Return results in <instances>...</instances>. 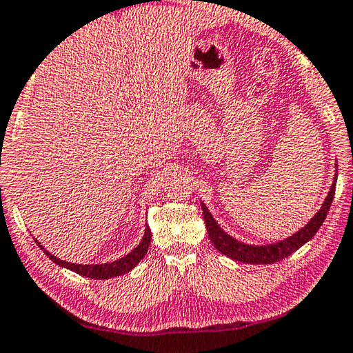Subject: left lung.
<instances>
[{"label": "left lung", "instance_id": "8db88e82", "mask_svg": "<svg viewBox=\"0 0 353 353\" xmlns=\"http://www.w3.org/2000/svg\"><path fill=\"white\" fill-rule=\"evenodd\" d=\"M336 178H338V173H334L332 188L328 190V195L325 197V200H323L321 210L316 212L314 217L311 219L303 228L296 231V233L290 236V238L274 242V244H265V245L245 244V242H241L238 239H234L233 236H230L228 233H225V231L221 228V225L216 222V219L212 217L211 212L208 211L206 205L201 203L208 236H210L212 245H214L222 255L234 259V261H241L247 264H272L276 261H281L283 258H288L290 255H292L294 252L299 250L303 244H307V242L317 233V230L321 228V225L323 223V221H325L327 212L332 206V201L334 197V189H336Z\"/></svg>", "mask_w": 353, "mask_h": 353}]
</instances>
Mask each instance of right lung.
<instances>
[{"label":"right lung","instance_id":"right-lung-1","mask_svg":"<svg viewBox=\"0 0 353 353\" xmlns=\"http://www.w3.org/2000/svg\"><path fill=\"white\" fill-rule=\"evenodd\" d=\"M150 241H152V230H150L147 225L145 233H143V238L141 242H139V245L132 248L128 255L119 258L117 261L105 263V264H74V263L63 261V259H59L54 255H51V253L48 250H45V247L36 239L37 245L42 248L45 255L48 256L51 261L56 263L57 265H61V268L70 269L72 272H77L79 275L89 276V279H95V280H108V279H114V276L128 274L130 270L134 269L139 264V261L147 255Z\"/></svg>","mask_w":353,"mask_h":353}]
</instances>
